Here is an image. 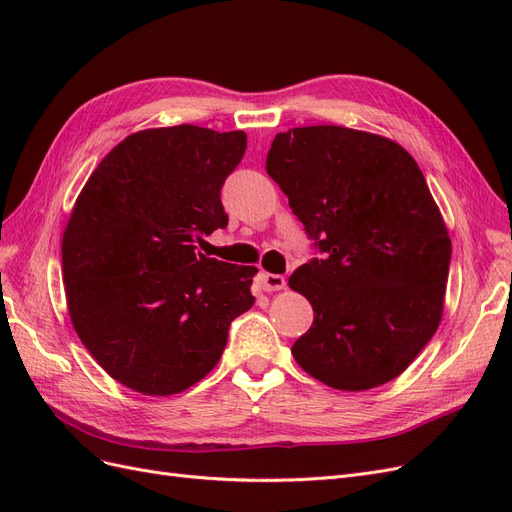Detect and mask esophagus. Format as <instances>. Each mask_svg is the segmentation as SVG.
Returning <instances> with one entry per match:
<instances>
[{
  "instance_id": "obj_1",
  "label": "esophagus",
  "mask_w": 512,
  "mask_h": 512,
  "mask_svg": "<svg viewBox=\"0 0 512 512\" xmlns=\"http://www.w3.org/2000/svg\"><path fill=\"white\" fill-rule=\"evenodd\" d=\"M258 284L265 292H275V290H284L286 288V277L277 275V273H260Z\"/></svg>"
}]
</instances>
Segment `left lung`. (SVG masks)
<instances>
[{
    "mask_svg": "<svg viewBox=\"0 0 512 512\" xmlns=\"http://www.w3.org/2000/svg\"><path fill=\"white\" fill-rule=\"evenodd\" d=\"M267 173L324 254L288 280L314 307L294 361L337 391L404 374L440 327L451 265L421 168L386 136L305 126L273 138Z\"/></svg>",
    "mask_w": 512,
    "mask_h": 512,
    "instance_id": "8db88e82",
    "label": "left lung"
}]
</instances>
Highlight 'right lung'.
Instances as JSON below:
<instances>
[{
  "label": "right lung",
  "mask_w": 512,
  "mask_h": 512,
  "mask_svg": "<svg viewBox=\"0 0 512 512\" xmlns=\"http://www.w3.org/2000/svg\"><path fill=\"white\" fill-rule=\"evenodd\" d=\"M247 136L181 123L111 149L72 207L64 239L72 327L108 376L168 397L218 365L230 322L254 305L256 267L196 252L226 228L220 190Z\"/></svg>",
  "instance_id": "add662e5"
}]
</instances>
